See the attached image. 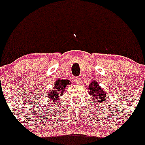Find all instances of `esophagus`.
Here are the masks:
<instances>
[{
	"instance_id": "esophagus-1",
	"label": "esophagus",
	"mask_w": 145,
	"mask_h": 145,
	"mask_svg": "<svg viewBox=\"0 0 145 145\" xmlns=\"http://www.w3.org/2000/svg\"><path fill=\"white\" fill-rule=\"evenodd\" d=\"M74 81H75V83L76 84H80L81 83V78H78V77L75 78L74 79Z\"/></svg>"
}]
</instances>
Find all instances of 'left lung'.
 <instances>
[{"label":"left lung","mask_w":145,"mask_h":145,"mask_svg":"<svg viewBox=\"0 0 145 145\" xmlns=\"http://www.w3.org/2000/svg\"><path fill=\"white\" fill-rule=\"evenodd\" d=\"M88 89L89 90V95L93 97V99H95V101L97 100L98 103H102L106 100L105 97H106V95L107 94L105 91H103L101 86H99V84L96 81H92L89 86ZM94 102H95V101H94ZM92 105H93V103H92Z\"/></svg>","instance_id":"1"}]
</instances>
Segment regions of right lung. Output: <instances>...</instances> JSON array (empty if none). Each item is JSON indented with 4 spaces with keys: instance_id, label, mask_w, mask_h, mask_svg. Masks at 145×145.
Wrapping results in <instances>:
<instances>
[{
    "instance_id": "add662e5",
    "label": "right lung",
    "mask_w": 145,
    "mask_h": 145,
    "mask_svg": "<svg viewBox=\"0 0 145 145\" xmlns=\"http://www.w3.org/2000/svg\"><path fill=\"white\" fill-rule=\"evenodd\" d=\"M70 82L69 80H60L58 79L54 84V89L50 90V92L48 94V97L53 103H56L59 99L61 95H63L64 89L67 84H70Z\"/></svg>"
}]
</instances>
